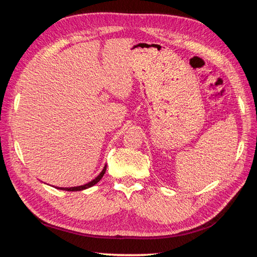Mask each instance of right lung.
<instances>
[{"label":"right lung","instance_id":"obj_1","mask_svg":"<svg viewBox=\"0 0 257 257\" xmlns=\"http://www.w3.org/2000/svg\"><path fill=\"white\" fill-rule=\"evenodd\" d=\"M105 170H107V165L104 166L103 169L101 170V173H100V174L97 176V177H95L93 180H91V182H89L88 184H84V185H81V186H77V187H55V188L61 189V190H67V192H80V190L90 188V187H92L93 185H95V184L100 182V179H101V178L103 177Z\"/></svg>","mask_w":257,"mask_h":257}]
</instances>
